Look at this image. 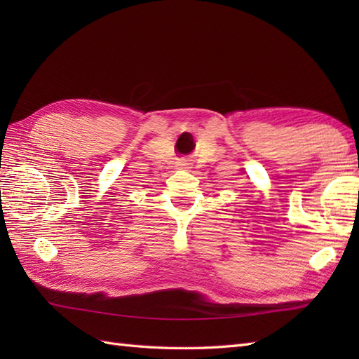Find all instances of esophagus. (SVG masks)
Wrapping results in <instances>:
<instances>
[{"mask_svg": "<svg viewBox=\"0 0 359 359\" xmlns=\"http://www.w3.org/2000/svg\"><path fill=\"white\" fill-rule=\"evenodd\" d=\"M177 168H180V170H188L189 163L187 162V160H180V162L177 163Z\"/></svg>", "mask_w": 359, "mask_h": 359, "instance_id": "obj_1", "label": "esophagus"}]
</instances>
